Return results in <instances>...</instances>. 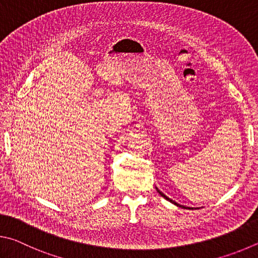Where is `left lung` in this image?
<instances>
[{"label": "left lung", "mask_w": 258, "mask_h": 258, "mask_svg": "<svg viewBox=\"0 0 258 258\" xmlns=\"http://www.w3.org/2000/svg\"><path fill=\"white\" fill-rule=\"evenodd\" d=\"M156 189H157V188H156ZM157 191H159V194H160V195H161V196H162V197H164V198H165V200H166V201H169V202H171V203H172V204H174V205H177V206H179V207H183V209H190V207H186V206H182V205H179V204H178V203H175V202H174V201H172V200H170V198H169V197H168V196H165V195H164V194H163V192H161V191H160V190H159V189H157Z\"/></svg>", "instance_id": "1"}]
</instances>
